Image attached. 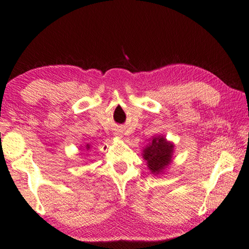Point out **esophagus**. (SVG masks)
I'll use <instances>...</instances> for the list:
<instances>
[{
	"label": "esophagus",
	"mask_w": 249,
	"mask_h": 249,
	"mask_svg": "<svg viewBox=\"0 0 249 249\" xmlns=\"http://www.w3.org/2000/svg\"><path fill=\"white\" fill-rule=\"evenodd\" d=\"M121 132L122 131H120V129H117L116 132H114V135H116L117 137H121Z\"/></svg>",
	"instance_id": "obj_1"
}]
</instances>
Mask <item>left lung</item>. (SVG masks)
<instances>
[{
	"label": "left lung",
	"mask_w": 249,
	"mask_h": 249,
	"mask_svg": "<svg viewBox=\"0 0 249 249\" xmlns=\"http://www.w3.org/2000/svg\"><path fill=\"white\" fill-rule=\"evenodd\" d=\"M175 143L168 141L166 137L155 136L149 140L143 148L142 158L147 161V166L152 175L159 176L173 162Z\"/></svg>",
	"instance_id": "obj_1"
}]
</instances>
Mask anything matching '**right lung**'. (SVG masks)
Returning a JSON list of instances; mask_svg holds the SVG:
<instances>
[{
  "label": "right lung",
  "mask_w": 249,
  "mask_h": 249,
  "mask_svg": "<svg viewBox=\"0 0 249 249\" xmlns=\"http://www.w3.org/2000/svg\"><path fill=\"white\" fill-rule=\"evenodd\" d=\"M85 149H87V150H89V149H90V143H87L86 146H85Z\"/></svg>",
  "instance_id": "obj_1"
}]
</instances>
